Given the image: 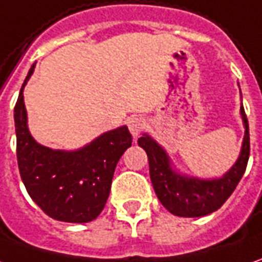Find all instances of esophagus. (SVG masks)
<instances>
[{
	"label": "esophagus",
	"instance_id": "obj_1",
	"mask_svg": "<svg viewBox=\"0 0 262 262\" xmlns=\"http://www.w3.org/2000/svg\"><path fill=\"white\" fill-rule=\"evenodd\" d=\"M127 126H129V130H130L132 135L136 138V136H139V135H140V132L145 129L146 122L143 117L133 116V117H130L129 120H127Z\"/></svg>",
	"mask_w": 262,
	"mask_h": 262
}]
</instances>
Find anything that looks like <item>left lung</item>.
Returning a JSON list of instances; mask_svg holds the SVG:
<instances>
[{
	"mask_svg": "<svg viewBox=\"0 0 262 262\" xmlns=\"http://www.w3.org/2000/svg\"><path fill=\"white\" fill-rule=\"evenodd\" d=\"M241 115L245 124L241 155L228 173L215 181H199L178 175L169 166L165 150L154 139L147 135L139 138V146L143 147L147 154L149 173L155 192L169 212L186 218L204 216L220 209L231 193L235 191L250 158V127L244 107H241Z\"/></svg>",
	"mask_w": 262,
	"mask_h": 262,
	"instance_id": "obj_1",
	"label": "left lung"
}]
</instances>
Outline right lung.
<instances>
[{"label":"right lung","instance_id":"1","mask_svg":"<svg viewBox=\"0 0 262 262\" xmlns=\"http://www.w3.org/2000/svg\"><path fill=\"white\" fill-rule=\"evenodd\" d=\"M14 107L17 161L28 195L53 220L89 222L106 205L119 159L132 146L127 126L107 132L77 152L51 150L38 145L27 127L23 90Z\"/></svg>","mask_w":262,"mask_h":262}]
</instances>
